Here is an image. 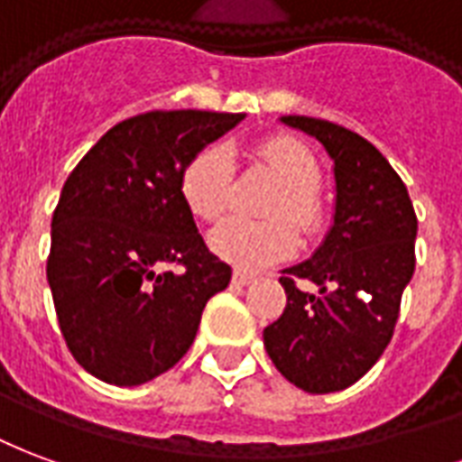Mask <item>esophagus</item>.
I'll return each instance as SVG.
<instances>
[{
    "label": "esophagus",
    "mask_w": 462,
    "mask_h": 462,
    "mask_svg": "<svg viewBox=\"0 0 462 462\" xmlns=\"http://www.w3.org/2000/svg\"><path fill=\"white\" fill-rule=\"evenodd\" d=\"M255 281V275H251V273L245 271H234V282L236 285H251V282Z\"/></svg>",
    "instance_id": "esophagus-1"
}]
</instances>
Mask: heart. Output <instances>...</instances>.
Returning <instances> with one entry per match:
<instances>
[{"mask_svg": "<svg viewBox=\"0 0 462 462\" xmlns=\"http://www.w3.org/2000/svg\"><path fill=\"white\" fill-rule=\"evenodd\" d=\"M255 157L281 181L263 208L268 218L231 217L211 234V248L244 271H258L288 258L298 244L292 226L302 236H315L325 221L322 204L315 197L319 164L300 140L288 134L268 137L255 147ZM181 194L204 221L226 214L234 204V162L226 147L214 144L191 157L181 174Z\"/></svg>", "mask_w": 462, "mask_h": 462, "instance_id": "obj_1", "label": "heart"}]
</instances>
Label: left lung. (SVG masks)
<instances>
[{
  "mask_svg": "<svg viewBox=\"0 0 462 462\" xmlns=\"http://www.w3.org/2000/svg\"><path fill=\"white\" fill-rule=\"evenodd\" d=\"M281 120L319 140L335 162V221L312 258L282 271L288 305L263 329V345L302 392H342L392 342L416 268L419 221L402 177L362 134L318 117ZM298 280L319 292L300 291Z\"/></svg>",
  "mask_w": 462,
  "mask_h": 462,
  "instance_id": "left-lung-1",
  "label": "left lung"
}]
</instances>
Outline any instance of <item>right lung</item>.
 <instances>
[{
    "label": "right lung",
    "instance_id": "right-lung-1",
    "mask_svg": "<svg viewBox=\"0 0 462 462\" xmlns=\"http://www.w3.org/2000/svg\"><path fill=\"white\" fill-rule=\"evenodd\" d=\"M244 113L152 110L110 127L76 164L51 221L60 335L100 382L137 386L187 355L231 268L199 234L181 194L191 157Z\"/></svg>",
    "mask_w": 462,
    "mask_h": 462
}]
</instances>
